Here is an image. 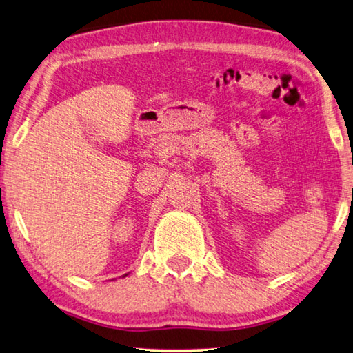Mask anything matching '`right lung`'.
<instances>
[{"label": "right lung", "instance_id": "obj_1", "mask_svg": "<svg viewBox=\"0 0 353 353\" xmlns=\"http://www.w3.org/2000/svg\"><path fill=\"white\" fill-rule=\"evenodd\" d=\"M124 276H128V274H125V275H124Z\"/></svg>", "mask_w": 353, "mask_h": 353}]
</instances>
